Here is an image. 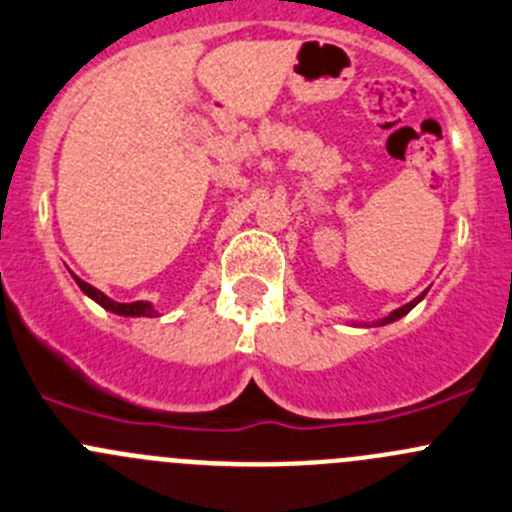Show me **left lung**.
I'll use <instances>...</instances> for the list:
<instances>
[{"label":"left lung","mask_w":512,"mask_h":512,"mask_svg":"<svg viewBox=\"0 0 512 512\" xmlns=\"http://www.w3.org/2000/svg\"><path fill=\"white\" fill-rule=\"evenodd\" d=\"M425 295H428V290H425L423 295H418V297H415V300H410L408 305H403V307H398V310H393V312H390L388 317H382V320H377V325H390V322H395V320H400V317H405V315H408L410 310H413L415 305H418L420 300H423Z\"/></svg>","instance_id":"left-lung-1"}]
</instances>
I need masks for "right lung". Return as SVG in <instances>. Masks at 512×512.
<instances>
[{
	"label": "right lung",
	"instance_id": "add662e5",
	"mask_svg": "<svg viewBox=\"0 0 512 512\" xmlns=\"http://www.w3.org/2000/svg\"><path fill=\"white\" fill-rule=\"evenodd\" d=\"M72 277H74V282H77L79 290H82L84 295L92 297V300L97 302V305H102L104 310L114 312V315H122V317H155V315H160V312L155 310V305H152V302H145V300L114 302L112 297H107V295H104V292H99L97 287H92V285H87V282H84V280H79L77 275H72Z\"/></svg>",
	"mask_w": 512,
	"mask_h": 512
}]
</instances>
